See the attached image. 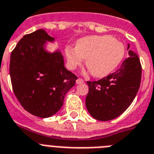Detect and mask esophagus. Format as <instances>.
<instances>
[{"mask_svg": "<svg viewBox=\"0 0 154 154\" xmlns=\"http://www.w3.org/2000/svg\"><path fill=\"white\" fill-rule=\"evenodd\" d=\"M84 82H85V81H84L82 78H78L77 81H76V83H77V85H79V84H83Z\"/></svg>", "mask_w": 154, "mask_h": 154, "instance_id": "34e87169", "label": "esophagus"}]
</instances>
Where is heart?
<instances>
[{
	"mask_svg": "<svg viewBox=\"0 0 154 154\" xmlns=\"http://www.w3.org/2000/svg\"><path fill=\"white\" fill-rule=\"evenodd\" d=\"M69 66L75 69L86 59V66L94 77L108 76L119 66L125 57V45L110 35H90L76 42L75 48L66 46Z\"/></svg>",
	"mask_w": 154,
	"mask_h": 154,
	"instance_id": "b5f03b06",
	"label": "heart"
}]
</instances>
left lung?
Here are the masks:
<instances>
[{"label":"left lung","instance_id":"1","mask_svg":"<svg viewBox=\"0 0 154 154\" xmlns=\"http://www.w3.org/2000/svg\"><path fill=\"white\" fill-rule=\"evenodd\" d=\"M129 55L116 72L98 81H87L89 91L85 104L95 119H114L134 100L141 82L142 66L136 53L129 50Z\"/></svg>","mask_w":154,"mask_h":154}]
</instances>
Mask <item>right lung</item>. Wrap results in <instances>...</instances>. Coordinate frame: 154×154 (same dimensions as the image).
<instances>
[{
	"instance_id": "obj_1",
	"label": "right lung",
	"mask_w": 154,
	"mask_h": 154,
	"mask_svg": "<svg viewBox=\"0 0 154 154\" xmlns=\"http://www.w3.org/2000/svg\"><path fill=\"white\" fill-rule=\"evenodd\" d=\"M53 39L38 29L24 35L11 54L9 70L14 95L25 110L40 118L50 117L60 109L65 94L77 79L64 67L60 52L44 50L45 42Z\"/></svg>"
}]
</instances>
